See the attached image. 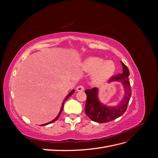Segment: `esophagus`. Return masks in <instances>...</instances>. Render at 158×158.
Masks as SVG:
<instances>
[{
    "instance_id": "1",
    "label": "esophagus",
    "mask_w": 158,
    "mask_h": 158,
    "mask_svg": "<svg viewBox=\"0 0 158 158\" xmlns=\"http://www.w3.org/2000/svg\"><path fill=\"white\" fill-rule=\"evenodd\" d=\"M76 90H77L78 92H83L84 90V88L83 85H78V86L76 88Z\"/></svg>"
}]
</instances>
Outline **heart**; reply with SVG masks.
Listing matches in <instances>:
<instances>
[{
    "mask_svg": "<svg viewBox=\"0 0 158 158\" xmlns=\"http://www.w3.org/2000/svg\"><path fill=\"white\" fill-rule=\"evenodd\" d=\"M85 71L92 72V78L101 82L111 78L116 70V65L111 60H104L98 56H89L82 64Z\"/></svg>",
    "mask_w": 158,
    "mask_h": 158,
    "instance_id": "obj_1",
    "label": "heart"
}]
</instances>
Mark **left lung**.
Instances as JSON below:
<instances>
[{
    "label": "left lung",
    "instance_id": "obj_1",
    "mask_svg": "<svg viewBox=\"0 0 158 158\" xmlns=\"http://www.w3.org/2000/svg\"><path fill=\"white\" fill-rule=\"evenodd\" d=\"M123 73L118 74L110 78L108 81L121 82L125 90V95L120 104L117 106H107L102 104L98 98V88L87 89L85 93L87 95L85 112L86 115L93 121L99 123H107L121 117L126 111L128 104L131 96V87L128 76L130 74L127 66L121 62Z\"/></svg>",
    "mask_w": 158,
    "mask_h": 158
}]
</instances>
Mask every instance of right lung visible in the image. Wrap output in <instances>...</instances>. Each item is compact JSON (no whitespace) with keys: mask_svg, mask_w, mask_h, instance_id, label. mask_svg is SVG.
Wrapping results in <instances>:
<instances>
[{"mask_svg":"<svg viewBox=\"0 0 158 158\" xmlns=\"http://www.w3.org/2000/svg\"><path fill=\"white\" fill-rule=\"evenodd\" d=\"M74 89H73V90H72L71 92L67 95V96H66V97L65 98V99H64V102H63V103H62V106H61V109H60V111H59V114H58V115H57V116L56 117V118H54L52 121H50V122H49V123H47L44 124V125H41V126H45V125H49V124H51V123H53V122L56 121L57 120V119H58V118L59 117V116H60V114L62 111H63V106H64V102L66 101V100H67V99H69V98L70 96H71V95L74 94Z\"/></svg>","mask_w":158,"mask_h":158,"instance_id":"right-lung-1","label":"right lung"}]
</instances>
